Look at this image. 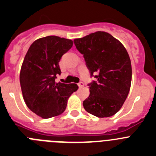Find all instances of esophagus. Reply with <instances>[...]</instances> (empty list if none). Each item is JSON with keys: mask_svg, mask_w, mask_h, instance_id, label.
Masks as SVG:
<instances>
[{"mask_svg": "<svg viewBox=\"0 0 156 156\" xmlns=\"http://www.w3.org/2000/svg\"><path fill=\"white\" fill-rule=\"evenodd\" d=\"M78 86H79V87H83L84 86V83L83 82H80L79 83H78Z\"/></svg>", "mask_w": 156, "mask_h": 156, "instance_id": "esophagus-1", "label": "esophagus"}]
</instances>
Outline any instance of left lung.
Here are the masks:
<instances>
[{
	"instance_id": "obj_1",
	"label": "left lung",
	"mask_w": 156,
	"mask_h": 156,
	"mask_svg": "<svg viewBox=\"0 0 156 156\" xmlns=\"http://www.w3.org/2000/svg\"><path fill=\"white\" fill-rule=\"evenodd\" d=\"M73 41L83 55L91 76L98 74V81L90 83V95L83 101V108L99 118L115 115L122 108L131 85V62L127 51L120 41L104 31Z\"/></svg>"
}]
</instances>
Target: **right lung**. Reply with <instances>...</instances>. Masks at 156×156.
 I'll list each match as a JSON object with an SVG mask.
<instances>
[{
    "label": "right lung",
    "instance_id": "obj_1",
    "mask_svg": "<svg viewBox=\"0 0 156 156\" xmlns=\"http://www.w3.org/2000/svg\"><path fill=\"white\" fill-rule=\"evenodd\" d=\"M73 44L72 40L48 36L36 40L25 56L19 75L23 99L43 119L63 113L69 98L78 89L76 83L55 82L61 74L59 61Z\"/></svg>",
    "mask_w": 156,
    "mask_h": 156
}]
</instances>
